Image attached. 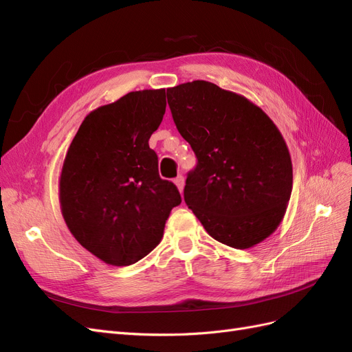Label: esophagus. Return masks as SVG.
Here are the masks:
<instances>
[{
    "label": "esophagus",
    "mask_w": 352,
    "mask_h": 352,
    "mask_svg": "<svg viewBox=\"0 0 352 352\" xmlns=\"http://www.w3.org/2000/svg\"><path fill=\"white\" fill-rule=\"evenodd\" d=\"M175 185L177 186L179 192L182 194V192H184V185H185V182H184V176H182V175H179V176L175 179Z\"/></svg>",
    "instance_id": "obj_1"
}]
</instances>
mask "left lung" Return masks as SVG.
<instances>
[{
    "instance_id": "1",
    "label": "left lung",
    "mask_w": 352,
    "mask_h": 352,
    "mask_svg": "<svg viewBox=\"0 0 352 352\" xmlns=\"http://www.w3.org/2000/svg\"><path fill=\"white\" fill-rule=\"evenodd\" d=\"M179 133L198 164L185 202L216 241L254 247L279 228L292 192V162L278 126L243 95L207 80L167 89Z\"/></svg>"
}]
</instances>
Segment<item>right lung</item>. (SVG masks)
Wrapping results in <instances>:
<instances>
[{"instance_id":"add662e5","label":"right lung","mask_w":352,"mask_h":352,"mask_svg":"<svg viewBox=\"0 0 352 352\" xmlns=\"http://www.w3.org/2000/svg\"><path fill=\"white\" fill-rule=\"evenodd\" d=\"M164 113L166 89L133 91L101 105L85 117L63 162V219L83 248L110 265H131L150 254L182 201L160 177L148 144Z\"/></svg>"}]
</instances>
